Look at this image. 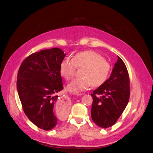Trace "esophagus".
Returning <instances> with one entry per match:
<instances>
[{
	"instance_id": "obj_1",
	"label": "esophagus",
	"mask_w": 153,
	"mask_h": 153,
	"mask_svg": "<svg viewBox=\"0 0 153 153\" xmlns=\"http://www.w3.org/2000/svg\"><path fill=\"white\" fill-rule=\"evenodd\" d=\"M84 94H79V96L80 95H83ZM62 102H63V103H64V105H65V106H67L69 105V101H68V99H67V98H62V100H61Z\"/></svg>"
}]
</instances>
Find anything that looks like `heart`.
Segmentation results:
<instances>
[{
    "instance_id": "obj_1",
    "label": "heart",
    "mask_w": 153,
    "mask_h": 153,
    "mask_svg": "<svg viewBox=\"0 0 153 153\" xmlns=\"http://www.w3.org/2000/svg\"><path fill=\"white\" fill-rule=\"evenodd\" d=\"M80 76L67 84L66 90L77 94L90 89L92 85L101 86L107 81L111 66L102 56L94 51H85L76 53L72 59L65 58L59 65V72L65 79H69L74 76L76 67H82Z\"/></svg>"
}]
</instances>
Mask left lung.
Instances as JSON below:
<instances>
[{
  "instance_id": "8db88e82",
  "label": "left lung",
  "mask_w": 153,
  "mask_h": 153,
  "mask_svg": "<svg viewBox=\"0 0 153 153\" xmlns=\"http://www.w3.org/2000/svg\"><path fill=\"white\" fill-rule=\"evenodd\" d=\"M129 92L128 72L124 62L117 56L109 78L91 94L93 121L102 128L114 125L128 105Z\"/></svg>"
}]
</instances>
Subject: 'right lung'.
<instances>
[{"label":"right lung","mask_w":153,"mask_h":153,"mask_svg":"<svg viewBox=\"0 0 153 153\" xmlns=\"http://www.w3.org/2000/svg\"><path fill=\"white\" fill-rule=\"evenodd\" d=\"M66 54L53 48L33 53L23 61L17 74V88L23 109L30 121L44 130L55 128L59 116L53 105L58 102L56 93L63 88L59 65Z\"/></svg>","instance_id":"obj_1"}]
</instances>
